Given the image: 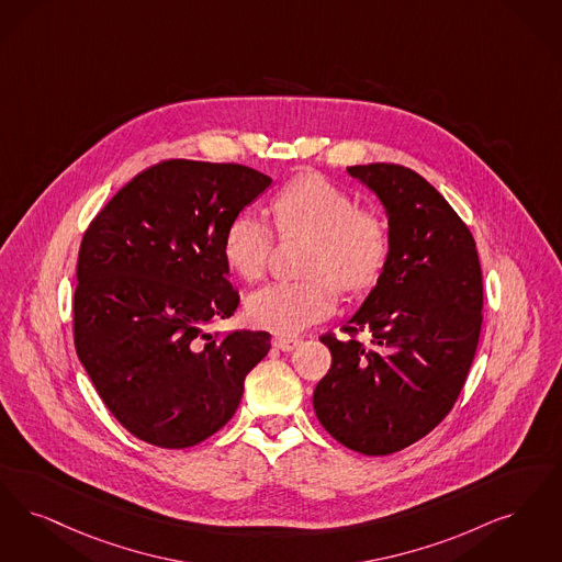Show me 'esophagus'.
Returning <instances> with one entry per match:
<instances>
[{"mask_svg": "<svg viewBox=\"0 0 562 562\" xmlns=\"http://www.w3.org/2000/svg\"><path fill=\"white\" fill-rule=\"evenodd\" d=\"M271 342H273V347H276V349H280V351H292L294 347H299V342H301V340L294 337H286V335H276Z\"/></svg>", "mask_w": 562, "mask_h": 562, "instance_id": "1", "label": "esophagus"}]
</instances>
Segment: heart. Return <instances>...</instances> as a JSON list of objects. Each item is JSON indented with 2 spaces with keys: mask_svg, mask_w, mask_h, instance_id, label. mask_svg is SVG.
Segmentation results:
<instances>
[{
  "mask_svg": "<svg viewBox=\"0 0 562 562\" xmlns=\"http://www.w3.org/2000/svg\"><path fill=\"white\" fill-rule=\"evenodd\" d=\"M273 227L282 238L310 240L303 255V280L273 282L252 292L248 319L271 333H301L337 305V289L360 294L372 289L391 252L389 225L379 213L358 209V201L322 176H299L268 201ZM273 232L250 211L236 213L224 229L225 263L245 282L263 278L270 263Z\"/></svg>",
  "mask_w": 562,
  "mask_h": 562,
  "instance_id": "1",
  "label": "heart"
}]
</instances>
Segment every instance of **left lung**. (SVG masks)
<instances>
[{
	"mask_svg": "<svg viewBox=\"0 0 562 562\" xmlns=\"http://www.w3.org/2000/svg\"><path fill=\"white\" fill-rule=\"evenodd\" d=\"M347 171L386 209L391 252L340 328L347 337H319L333 363L314 409L345 448L389 456L423 439L456 404L481 335L483 276L471 229L423 176L393 162Z\"/></svg>",
	"mask_w": 562,
	"mask_h": 562,
	"instance_id": "1",
	"label": "left lung"
}]
</instances>
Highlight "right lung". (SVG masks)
Masks as SVG:
<instances>
[{
    "label": "right lung",
    "mask_w": 562,
    "mask_h": 562,
    "mask_svg": "<svg viewBox=\"0 0 562 562\" xmlns=\"http://www.w3.org/2000/svg\"><path fill=\"white\" fill-rule=\"evenodd\" d=\"M270 183L236 162L160 160L83 234L75 349L114 418L150 446L192 448L217 432L270 351V333H209L240 303L225 225Z\"/></svg>",
    "instance_id": "right-lung-1"
}]
</instances>
